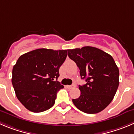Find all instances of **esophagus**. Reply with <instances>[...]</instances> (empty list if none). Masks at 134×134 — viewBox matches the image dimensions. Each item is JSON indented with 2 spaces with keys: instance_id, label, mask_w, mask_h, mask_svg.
Masks as SVG:
<instances>
[{
  "instance_id": "obj_1",
  "label": "esophagus",
  "mask_w": 134,
  "mask_h": 134,
  "mask_svg": "<svg viewBox=\"0 0 134 134\" xmlns=\"http://www.w3.org/2000/svg\"><path fill=\"white\" fill-rule=\"evenodd\" d=\"M76 87V85L73 84L72 85H67V88H69V89H71L72 88H74V87Z\"/></svg>"
}]
</instances>
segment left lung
I'll return each mask as SVG.
<instances>
[{"instance_id": "left-lung-1", "label": "left lung", "mask_w": 134, "mask_h": 134, "mask_svg": "<svg viewBox=\"0 0 134 134\" xmlns=\"http://www.w3.org/2000/svg\"><path fill=\"white\" fill-rule=\"evenodd\" d=\"M68 56L80 70L84 85L81 95L73 99L76 107L87 114H97L112 102L119 85V69L112 56L97 47L85 46L67 49Z\"/></svg>"}]
</instances>
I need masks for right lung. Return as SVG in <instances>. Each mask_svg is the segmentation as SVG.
I'll use <instances>...</instances> for the list:
<instances>
[{"label": "right lung", "instance_id": "obj_1", "mask_svg": "<svg viewBox=\"0 0 134 134\" xmlns=\"http://www.w3.org/2000/svg\"><path fill=\"white\" fill-rule=\"evenodd\" d=\"M67 50L37 49L22 55L12 69L16 97L28 110L42 112L52 108L63 85L57 81Z\"/></svg>", "mask_w": 134, "mask_h": 134}]
</instances>
